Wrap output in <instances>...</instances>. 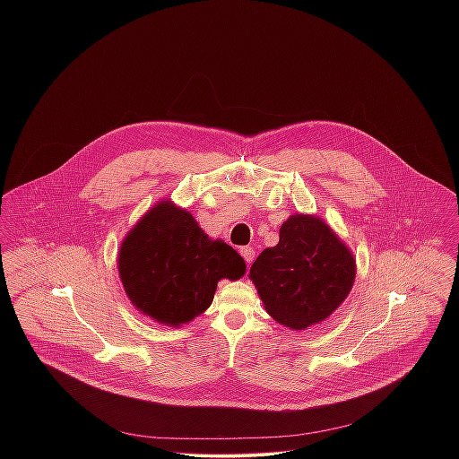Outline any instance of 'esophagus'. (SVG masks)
I'll list each match as a JSON object with an SVG mask.
<instances>
[{"label": "esophagus", "instance_id": "esophagus-1", "mask_svg": "<svg viewBox=\"0 0 459 459\" xmlns=\"http://www.w3.org/2000/svg\"><path fill=\"white\" fill-rule=\"evenodd\" d=\"M240 255H242V258L246 260V263L249 264V263L253 262V258H255V251H253V247H242L240 249Z\"/></svg>", "mask_w": 459, "mask_h": 459}]
</instances>
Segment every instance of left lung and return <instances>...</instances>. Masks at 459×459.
I'll return each mask as SVG.
<instances>
[{"label":"left lung","mask_w":459,"mask_h":459,"mask_svg":"<svg viewBox=\"0 0 459 459\" xmlns=\"http://www.w3.org/2000/svg\"><path fill=\"white\" fill-rule=\"evenodd\" d=\"M355 273L350 247L311 213L290 215L279 244L266 247L249 270L266 313L293 330L327 320L350 295Z\"/></svg>","instance_id":"obj_1"}]
</instances>
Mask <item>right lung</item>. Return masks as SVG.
I'll return each instance as SVG.
<instances>
[{
  "label": "right lung",
  "mask_w": 459,
  "mask_h": 459,
  "mask_svg": "<svg viewBox=\"0 0 459 459\" xmlns=\"http://www.w3.org/2000/svg\"><path fill=\"white\" fill-rule=\"evenodd\" d=\"M118 273L141 315L182 327L210 307L221 279L246 273V262L224 240H212L191 212L162 199L126 235Z\"/></svg>",
  "instance_id": "obj_1"
}]
</instances>
